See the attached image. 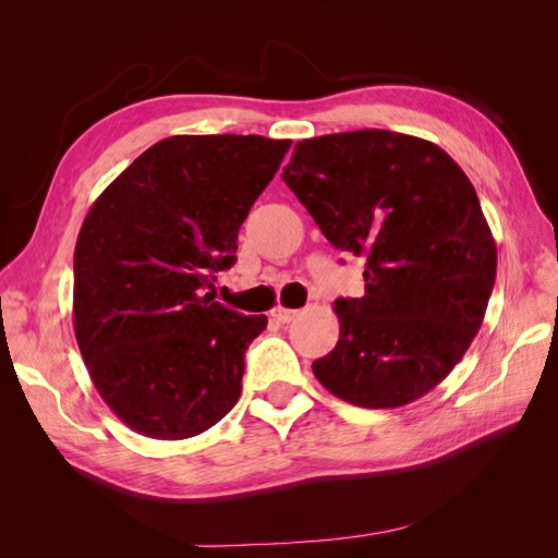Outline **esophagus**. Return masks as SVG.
Wrapping results in <instances>:
<instances>
[{
  "instance_id": "1",
  "label": "esophagus",
  "mask_w": 558,
  "mask_h": 558,
  "mask_svg": "<svg viewBox=\"0 0 558 558\" xmlns=\"http://www.w3.org/2000/svg\"><path fill=\"white\" fill-rule=\"evenodd\" d=\"M269 316H272L277 324H291V320L298 316V312L295 310H286V307H281V305H277L272 312H269Z\"/></svg>"
}]
</instances>
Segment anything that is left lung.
I'll return each mask as SVG.
<instances>
[{
    "label": "left lung",
    "instance_id": "1",
    "mask_svg": "<svg viewBox=\"0 0 558 558\" xmlns=\"http://www.w3.org/2000/svg\"><path fill=\"white\" fill-rule=\"evenodd\" d=\"M281 179L335 246L365 256V295L335 300L340 340L312 363L356 408H402L463 359L496 281V242L465 172L426 140L356 130L298 142Z\"/></svg>",
    "mask_w": 558,
    "mask_h": 558
}]
</instances>
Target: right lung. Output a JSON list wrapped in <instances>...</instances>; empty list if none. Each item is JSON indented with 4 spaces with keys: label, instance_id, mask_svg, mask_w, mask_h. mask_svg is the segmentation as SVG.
<instances>
[{
    "label": "right lung",
    "instance_id": "right-lung-1",
    "mask_svg": "<svg viewBox=\"0 0 558 558\" xmlns=\"http://www.w3.org/2000/svg\"><path fill=\"white\" fill-rule=\"evenodd\" d=\"M291 140L177 134L95 199L74 248V332L109 410L134 433L185 440L240 400L267 316L216 302L248 209Z\"/></svg>",
    "mask_w": 558,
    "mask_h": 558
}]
</instances>
